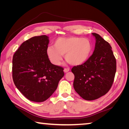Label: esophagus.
<instances>
[{
    "instance_id": "obj_1",
    "label": "esophagus",
    "mask_w": 129,
    "mask_h": 129,
    "mask_svg": "<svg viewBox=\"0 0 129 129\" xmlns=\"http://www.w3.org/2000/svg\"><path fill=\"white\" fill-rule=\"evenodd\" d=\"M69 70H70V69L68 68H65V69H64V72L65 73H67L69 71Z\"/></svg>"
}]
</instances>
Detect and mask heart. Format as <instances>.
Returning a JSON list of instances; mask_svg holds the SVG:
<instances>
[{"label": "heart", "mask_w": 129, "mask_h": 129, "mask_svg": "<svg viewBox=\"0 0 129 129\" xmlns=\"http://www.w3.org/2000/svg\"><path fill=\"white\" fill-rule=\"evenodd\" d=\"M92 49V44L89 39L68 36L57 39L54 47H48L46 53L50 61L54 65H60L64 54L65 58L71 64L79 65L88 60Z\"/></svg>", "instance_id": "obj_1"}]
</instances>
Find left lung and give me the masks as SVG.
I'll use <instances>...</instances> for the list:
<instances>
[{
  "label": "left lung",
  "mask_w": 129,
  "mask_h": 129,
  "mask_svg": "<svg viewBox=\"0 0 129 129\" xmlns=\"http://www.w3.org/2000/svg\"><path fill=\"white\" fill-rule=\"evenodd\" d=\"M95 39L94 52L82 65L73 67V87L82 99L91 101L108 92L116 72V60L109 43L99 34L92 33Z\"/></svg>",
  "instance_id": "8db88e82"
}]
</instances>
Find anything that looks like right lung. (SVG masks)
Listing matches in <instances>:
<instances>
[{"mask_svg": "<svg viewBox=\"0 0 129 129\" xmlns=\"http://www.w3.org/2000/svg\"><path fill=\"white\" fill-rule=\"evenodd\" d=\"M49 42L46 35L34 36L21 44L13 56V81L17 89L31 101L47 100L64 76L63 68L52 64L48 57Z\"/></svg>", "mask_w": 129, "mask_h": 129, "instance_id": "add662e5", "label": "right lung"}]
</instances>
